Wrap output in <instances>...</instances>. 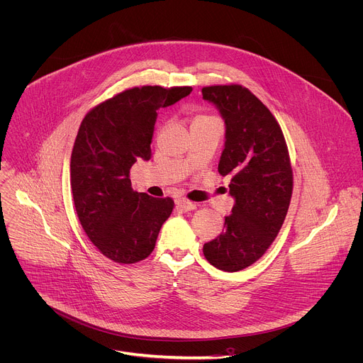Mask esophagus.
<instances>
[{
    "label": "esophagus",
    "instance_id": "1",
    "mask_svg": "<svg viewBox=\"0 0 363 363\" xmlns=\"http://www.w3.org/2000/svg\"><path fill=\"white\" fill-rule=\"evenodd\" d=\"M175 205H177L179 209L185 211V212H188V211H192V209H195V208H196V205H195L194 202H191V201H186V199H184V198H178V199L175 201Z\"/></svg>",
    "mask_w": 363,
    "mask_h": 363
}]
</instances>
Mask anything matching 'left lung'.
Listing matches in <instances>:
<instances>
[{
    "label": "left lung",
    "mask_w": 363,
    "mask_h": 363,
    "mask_svg": "<svg viewBox=\"0 0 363 363\" xmlns=\"http://www.w3.org/2000/svg\"><path fill=\"white\" fill-rule=\"evenodd\" d=\"M225 121L218 171L230 175L235 203L225 230L203 245L219 270L239 272L257 262L279 235L293 194V171L283 131L270 110L239 84L202 89Z\"/></svg>",
    "instance_id": "8db88e82"
}]
</instances>
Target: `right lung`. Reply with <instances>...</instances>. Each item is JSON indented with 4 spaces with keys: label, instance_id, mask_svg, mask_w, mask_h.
Segmentation results:
<instances>
[{
    "label": "right lung",
    "instance_id": "obj_1",
    "mask_svg": "<svg viewBox=\"0 0 363 363\" xmlns=\"http://www.w3.org/2000/svg\"><path fill=\"white\" fill-rule=\"evenodd\" d=\"M192 87L128 89L83 118L70 157L77 218L90 242L110 260L137 263L151 255L174 201L134 192L130 168L151 158L157 110L186 97Z\"/></svg>",
    "mask_w": 363,
    "mask_h": 363
}]
</instances>
